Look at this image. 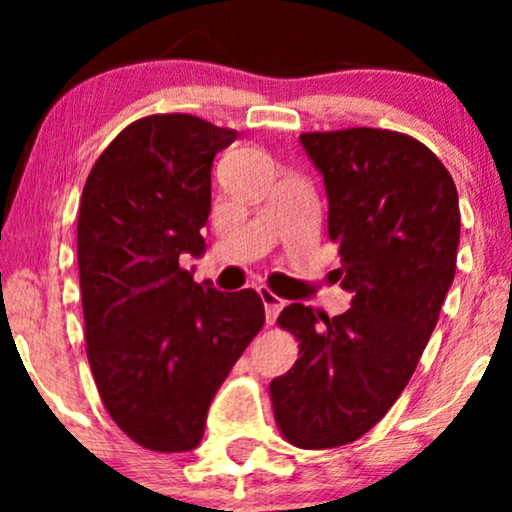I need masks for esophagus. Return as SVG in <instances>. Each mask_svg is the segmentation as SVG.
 <instances>
[{"label":"esophagus","instance_id":"34e87169","mask_svg":"<svg viewBox=\"0 0 512 512\" xmlns=\"http://www.w3.org/2000/svg\"><path fill=\"white\" fill-rule=\"evenodd\" d=\"M258 293H261V300L265 305V319H268V324H275L279 312H282V307H284V300L275 296L270 289H258Z\"/></svg>","mask_w":512,"mask_h":512}]
</instances>
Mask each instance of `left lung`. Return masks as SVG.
Wrapping results in <instances>:
<instances>
[{
  "label": "left lung",
  "instance_id": "8db88e82",
  "mask_svg": "<svg viewBox=\"0 0 512 512\" xmlns=\"http://www.w3.org/2000/svg\"><path fill=\"white\" fill-rule=\"evenodd\" d=\"M300 142L324 174L335 275L352 307H284L277 324L300 349L270 398L291 445L326 450L373 429L410 382L457 270L461 214L450 172L415 137L347 128Z\"/></svg>",
  "mask_w": 512,
  "mask_h": 512
}]
</instances>
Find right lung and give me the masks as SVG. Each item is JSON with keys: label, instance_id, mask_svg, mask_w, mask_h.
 <instances>
[{"label": "right lung", "instance_id": "obj_1", "mask_svg": "<svg viewBox=\"0 0 512 512\" xmlns=\"http://www.w3.org/2000/svg\"><path fill=\"white\" fill-rule=\"evenodd\" d=\"M237 132L191 114L130 123L95 160L79 207L86 354L125 436L188 452L230 368L265 324L254 289L193 282L181 254L205 251L212 163Z\"/></svg>", "mask_w": 512, "mask_h": 512}]
</instances>
